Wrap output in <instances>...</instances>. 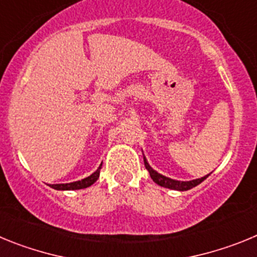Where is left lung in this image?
Segmentation results:
<instances>
[{"label":"left lung","mask_w":257,"mask_h":257,"mask_svg":"<svg viewBox=\"0 0 257 257\" xmlns=\"http://www.w3.org/2000/svg\"><path fill=\"white\" fill-rule=\"evenodd\" d=\"M144 165H145V169L149 171V175H151V178L153 179L154 183L158 184L160 187L169 188V189H172V190H179V192H184V190L192 189V188L197 187L198 184H201L202 181L210 176V174H208L201 179H194V180H189V181H180V180H175V179H171V178H167V176H165V175L157 172L156 170L152 169L151 165H149L145 157H144Z\"/></svg>","instance_id":"1"}]
</instances>
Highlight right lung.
<instances>
[{"instance_id": "obj_1", "label": "right lung", "mask_w": 257, "mask_h": 257, "mask_svg": "<svg viewBox=\"0 0 257 257\" xmlns=\"http://www.w3.org/2000/svg\"><path fill=\"white\" fill-rule=\"evenodd\" d=\"M100 169L101 165L97 167L96 171L94 174H91L87 178L82 179V180L73 181V183H67V184H50V187L54 188L56 190H77V189H85V188L91 187L92 184L99 179V175H100Z\"/></svg>"}]
</instances>
